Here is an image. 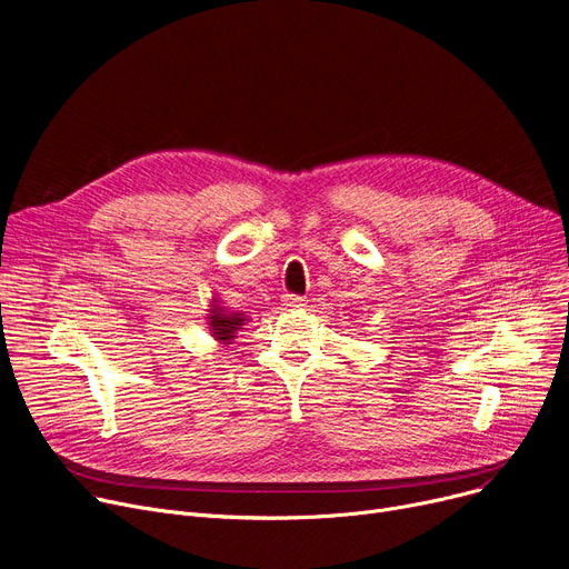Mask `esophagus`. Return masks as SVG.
I'll return each mask as SVG.
<instances>
[{
	"instance_id": "34e87169",
	"label": "esophagus",
	"mask_w": 569,
	"mask_h": 569,
	"mask_svg": "<svg viewBox=\"0 0 569 569\" xmlns=\"http://www.w3.org/2000/svg\"><path fill=\"white\" fill-rule=\"evenodd\" d=\"M282 306L284 308H303L306 299H303V296H296V293H284L282 296Z\"/></svg>"
}]
</instances>
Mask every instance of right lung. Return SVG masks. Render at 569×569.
<instances>
[{
    "label": "right lung",
    "mask_w": 569,
    "mask_h": 569,
    "mask_svg": "<svg viewBox=\"0 0 569 569\" xmlns=\"http://www.w3.org/2000/svg\"><path fill=\"white\" fill-rule=\"evenodd\" d=\"M246 323V315L242 312H227L218 301L212 299L210 312H208V327L214 340H220L222 345H231L236 338V331Z\"/></svg>",
    "instance_id": "obj_1"
}]
</instances>
